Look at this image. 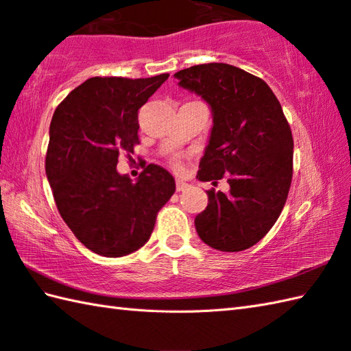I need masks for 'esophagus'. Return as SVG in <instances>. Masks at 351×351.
Returning <instances> with one entry per match:
<instances>
[{"label": "esophagus", "mask_w": 351, "mask_h": 351, "mask_svg": "<svg viewBox=\"0 0 351 351\" xmlns=\"http://www.w3.org/2000/svg\"><path fill=\"white\" fill-rule=\"evenodd\" d=\"M189 189V184L184 181H176V191H185Z\"/></svg>", "instance_id": "1"}]
</instances>
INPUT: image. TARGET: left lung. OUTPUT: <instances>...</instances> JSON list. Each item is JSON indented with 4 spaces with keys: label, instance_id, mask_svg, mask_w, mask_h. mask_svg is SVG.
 <instances>
[{
    "label": "left lung",
    "instance_id": "obj_1",
    "mask_svg": "<svg viewBox=\"0 0 351 351\" xmlns=\"http://www.w3.org/2000/svg\"><path fill=\"white\" fill-rule=\"evenodd\" d=\"M213 113L211 136L200 158L199 181L228 176L229 193L208 190L195 226L221 252L255 245L273 228L293 180V134L265 81L226 63L197 64L173 75Z\"/></svg>",
    "mask_w": 351,
    "mask_h": 351
}]
</instances>
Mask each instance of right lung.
Instances as JSON below:
<instances>
[{"instance_id":"add662e5","label":"right lung","mask_w":351,"mask_h":351,"mask_svg":"<svg viewBox=\"0 0 351 351\" xmlns=\"http://www.w3.org/2000/svg\"><path fill=\"white\" fill-rule=\"evenodd\" d=\"M167 78H88L52 116L45 169L56 205L73 235L101 256L145 245L175 193L173 176L156 164L134 182L116 169L119 154L130 156L140 143V107Z\"/></svg>"}]
</instances>
